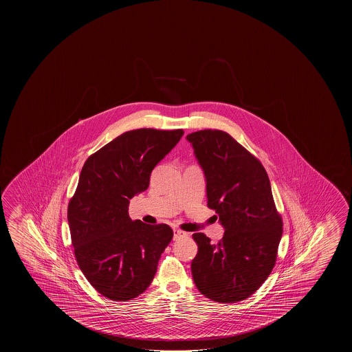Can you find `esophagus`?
Masks as SVG:
<instances>
[{"instance_id": "1", "label": "esophagus", "mask_w": 352, "mask_h": 352, "mask_svg": "<svg viewBox=\"0 0 352 352\" xmlns=\"http://www.w3.org/2000/svg\"><path fill=\"white\" fill-rule=\"evenodd\" d=\"M173 233L174 239H175V241H177V239H179V238H182V236H186V233H185L184 231H182V230H177V228H174Z\"/></svg>"}]
</instances>
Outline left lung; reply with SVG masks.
Here are the masks:
<instances>
[{
  "label": "left lung",
  "mask_w": 352,
  "mask_h": 352,
  "mask_svg": "<svg viewBox=\"0 0 352 352\" xmlns=\"http://www.w3.org/2000/svg\"><path fill=\"white\" fill-rule=\"evenodd\" d=\"M186 140L205 174L208 206L225 228L217 244L192 234L199 247L191 261L194 283L219 303L245 300L270 275L283 236L270 180L259 160L225 131L201 130Z\"/></svg>",
  "instance_id": "obj_1"
}]
</instances>
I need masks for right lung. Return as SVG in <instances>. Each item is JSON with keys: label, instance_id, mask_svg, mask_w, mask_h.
Returning a JSON list of instances; mask_svg holds the SVG:
<instances>
[{"label": "right lung", "instance_id": "add662e5", "mask_svg": "<svg viewBox=\"0 0 352 352\" xmlns=\"http://www.w3.org/2000/svg\"><path fill=\"white\" fill-rule=\"evenodd\" d=\"M183 130L138 129L88 157L67 208L71 241L83 275L111 300H133L150 286L173 238L168 225L129 216L130 199L146 190L153 168Z\"/></svg>", "mask_w": 352, "mask_h": 352}]
</instances>
